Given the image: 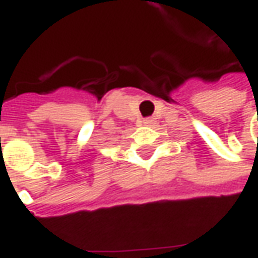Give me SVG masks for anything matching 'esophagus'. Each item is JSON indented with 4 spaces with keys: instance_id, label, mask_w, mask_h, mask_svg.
<instances>
[{
    "instance_id": "1",
    "label": "esophagus",
    "mask_w": 258,
    "mask_h": 258,
    "mask_svg": "<svg viewBox=\"0 0 258 258\" xmlns=\"http://www.w3.org/2000/svg\"><path fill=\"white\" fill-rule=\"evenodd\" d=\"M142 123L145 124V125H151V124L153 123V118H152V117L144 118V120H142Z\"/></svg>"
}]
</instances>
